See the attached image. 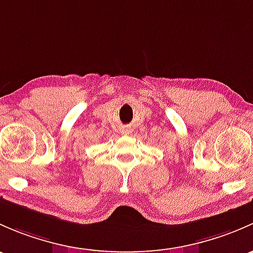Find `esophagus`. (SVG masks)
<instances>
[{
  "label": "esophagus",
  "instance_id": "1",
  "mask_svg": "<svg viewBox=\"0 0 253 253\" xmlns=\"http://www.w3.org/2000/svg\"><path fill=\"white\" fill-rule=\"evenodd\" d=\"M122 132H123L124 135H127V134H129L130 131H129V130H126H126H123V131H122Z\"/></svg>",
  "mask_w": 253,
  "mask_h": 253
}]
</instances>
